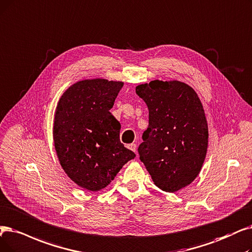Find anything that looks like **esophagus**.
<instances>
[{
    "label": "esophagus",
    "mask_w": 252,
    "mask_h": 252,
    "mask_svg": "<svg viewBox=\"0 0 252 252\" xmlns=\"http://www.w3.org/2000/svg\"><path fill=\"white\" fill-rule=\"evenodd\" d=\"M127 148H128L129 150H132V151L136 152V148H137V145H136V144H134V143H132V144H128V145H127Z\"/></svg>",
    "instance_id": "34e87169"
}]
</instances>
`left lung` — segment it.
<instances>
[{
  "instance_id": "8db88e82",
  "label": "left lung",
  "mask_w": 252,
  "mask_h": 252,
  "mask_svg": "<svg viewBox=\"0 0 252 252\" xmlns=\"http://www.w3.org/2000/svg\"><path fill=\"white\" fill-rule=\"evenodd\" d=\"M149 110V125L138 152L161 190L175 192L198 176L208 147L203 105L183 82L153 80L136 87Z\"/></svg>"
}]
</instances>
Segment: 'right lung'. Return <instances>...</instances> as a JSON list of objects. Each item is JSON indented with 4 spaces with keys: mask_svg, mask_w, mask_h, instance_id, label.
Returning a JSON list of instances; mask_svg holds the SVG:
<instances>
[{
    "mask_svg": "<svg viewBox=\"0 0 252 252\" xmlns=\"http://www.w3.org/2000/svg\"><path fill=\"white\" fill-rule=\"evenodd\" d=\"M124 83L87 79L71 85L58 103L53 141L61 166L80 188L105 189L136 155L119 140L120 124L111 114Z\"/></svg>",
    "mask_w": 252,
    "mask_h": 252,
    "instance_id": "right-lung-1",
    "label": "right lung"
}]
</instances>
